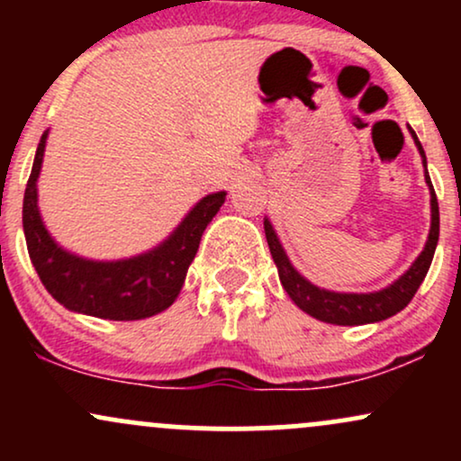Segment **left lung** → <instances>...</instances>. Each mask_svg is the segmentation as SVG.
<instances>
[{"label": "left lung", "mask_w": 461, "mask_h": 461, "mask_svg": "<svg viewBox=\"0 0 461 461\" xmlns=\"http://www.w3.org/2000/svg\"><path fill=\"white\" fill-rule=\"evenodd\" d=\"M414 136L418 151L422 156V164L427 167L425 151H422L420 140ZM427 184L431 188V230H429V240H427L425 249H422L420 256L416 258V262L411 264L410 271L401 275L399 279L388 288L379 290V293H368V294H348V293H330V290L316 288L314 284H310L308 279H303L294 271L293 264L285 258L282 245H279L277 236H275L273 225L268 221H264V231H267V242L271 249V256L275 264H277L279 279H282L284 290L288 293V297L299 305L301 310L308 312L314 319L331 322V325H364V322H377L384 319H390L396 312H401L414 299L416 290L420 288L422 279H425L427 271H429L433 253H436L438 236H440V210H438V199L433 193L431 179L427 176Z\"/></svg>", "instance_id": "1"}]
</instances>
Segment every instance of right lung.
Segmentation results:
<instances>
[{
	"mask_svg": "<svg viewBox=\"0 0 461 461\" xmlns=\"http://www.w3.org/2000/svg\"><path fill=\"white\" fill-rule=\"evenodd\" d=\"M47 131L41 136L23 197V231L30 260L47 293L67 310L108 321L149 319L177 299L203 230L223 205L225 193L208 194L182 225L149 253L119 262L73 256L47 234L36 205V179L43 164Z\"/></svg>",
	"mask_w": 461,
	"mask_h": 461,
	"instance_id": "right-lung-1",
	"label": "right lung"
}]
</instances>
